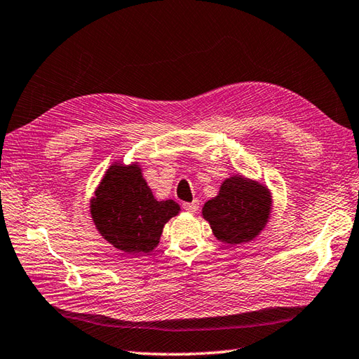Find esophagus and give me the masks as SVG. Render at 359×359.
<instances>
[{"label":"esophagus","mask_w":359,"mask_h":359,"mask_svg":"<svg viewBox=\"0 0 359 359\" xmlns=\"http://www.w3.org/2000/svg\"><path fill=\"white\" fill-rule=\"evenodd\" d=\"M182 208H184L187 212H190V214H195V212L198 210V208H200V201L194 200L190 203H182Z\"/></svg>","instance_id":"obj_1"}]
</instances>
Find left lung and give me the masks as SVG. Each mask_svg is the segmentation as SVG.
I'll use <instances>...</instances> for the list:
<instances>
[{
    "label": "left lung",
    "instance_id": "8db88e82",
    "mask_svg": "<svg viewBox=\"0 0 359 359\" xmlns=\"http://www.w3.org/2000/svg\"><path fill=\"white\" fill-rule=\"evenodd\" d=\"M273 194L266 184L232 175L218 194L204 203L201 217L218 241L226 245L250 243L257 238L271 218Z\"/></svg>",
    "mask_w": 359,
    "mask_h": 359
}]
</instances>
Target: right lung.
I'll list each match as a JSON object with an SVG mask.
<instances>
[{
	"instance_id": "1",
	"label": "right lung",
	"mask_w": 359,
	"mask_h": 359,
	"mask_svg": "<svg viewBox=\"0 0 359 359\" xmlns=\"http://www.w3.org/2000/svg\"><path fill=\"white\" fill-rule=\"evenodd\" d=\"M180 210L177 201L153 196L139 163H113L90 200L93 223L102 238L131 255L155 250L165 223Z\"/></svg>"
}]
</instances>
